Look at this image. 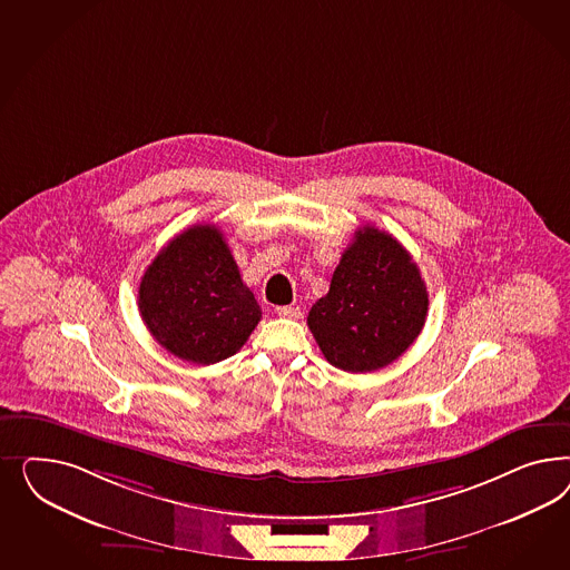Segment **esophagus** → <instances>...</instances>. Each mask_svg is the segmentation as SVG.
<instances>
[{"instance_id": "1", "label": "esophagus", "mask_w": 570, "mask_h": 570, "mask_svg": "<svg viewBox=\"0 0 570 570\" xmlns=\"http://www.w3.org/2000/svg\"><path fill=\"white\" fill-rule=\"evenodd\" d=\"M276 313L279 315V317H291V320L301 317V309H298V307H293V305H286V307H277Z\"/></svg>"}]
</instances>
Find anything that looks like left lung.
Instances as JSON below:
<instances>
[{"label":"left lung","mask_w":570,"mask_h":570,"mask_svg":"<svg viewBox=\"0 0 570 570\" xmlns=\"http://www.w3.org/2000/svg\"><path fill=\"white\" fill-rule=\"evenodd\" d=\"M426 311V284L412 255L389 232L365 225L307 324L334 367L363 374L401 357L424 328Z\"/></svg>","instance_id":"obj_1"}]
</instances>
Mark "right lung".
<instances>
[{"instance_id":"1","label":"right lung","mask_w":570,"mask_h":570,"mask_svg":"<svg viewBox=\"0 0 570 570\" xmlns=\"http://www.w3.org/2000/svg\"><path fill=\"white\" fill-rule=\"evenodd\" d=\"M141 320L179 360L210 365L232 357L261 320L255 294L217 225H191L148 265L139 282Z\"/></svg>"}]
</instances>
